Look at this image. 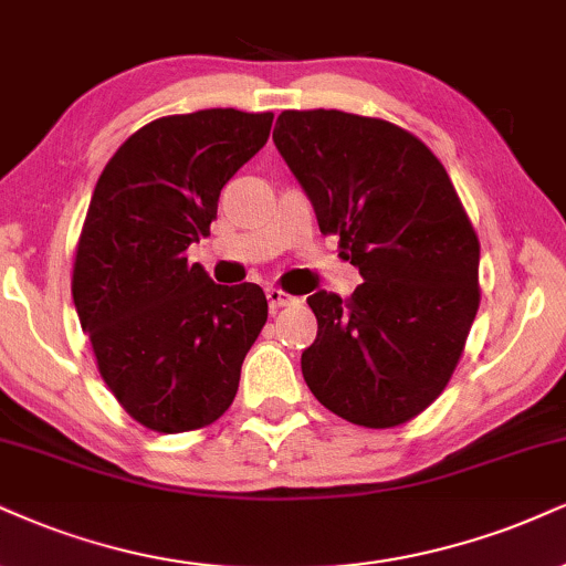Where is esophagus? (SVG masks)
I'll return each instance as SVG.
<instances>
[{
  "instance_id": "1",
  "label": "esophagus",
  "mask_w": 566,
  "mask_h": 566,
  "mask_svg": "<svg viewBox=\"0 0 566 566\" xmlns=\"http://www.w3.org/2000/svg\"><path fill=\"white\" fill-rule=\"evenodd\" d=\"M268 302H270V312H277L281 306L296 304V298L291 294H285V291H281V289H268Z\"/></svg>"
}]
</instances>
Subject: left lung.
Here are the masks:
<instances>
[{
  "label": "left lung",
  "mask_w": 566,
  "mask_h": 566,
  "mask_svg": "<svg viewBox=\"0 0 566 566\" xmlns=\"http://www.w3.org/2000/svg\"><path fill=\"white\" fill-rule=\"evenodd\" d=\"M272 142L365 281L346 302L306 298V386L361 428L409 422L451 380L480 306V241L457 188L420 138L378 117L285 109Z\"/></svg>",
  "instance_id": "obj_1"
}]
</instances>
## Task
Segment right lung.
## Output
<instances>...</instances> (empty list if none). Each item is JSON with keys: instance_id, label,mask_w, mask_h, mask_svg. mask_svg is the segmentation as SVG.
<instances>
[{"instance_id": "obj_1", "label": "right lung", "mask_w": 566, "mask_h": 566, "mask_svg": "<svg viewBox=\"0 0 566 566\" xmlns=\"http://www.w3.org/2000/svg\"><path fill=\"white\" fill-rule=\"evenodd\" d=\"M272 113L199 109L138 128L96 180L73 304L102 380L155 432L212 424L268 323L254 283L218 285L186 249L209 235L222 186L268 144Z\"/></svg>"}]
</instances>
